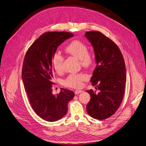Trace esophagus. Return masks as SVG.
Wrapping results in <instances>:
<instances>
[{
  "mask_svg": "<svg viewBox=\"0 0 146 146\" xmlns=\"http://www.w3.org/2000/svg\"><path fill=\"white\" fill-rule=\"evenodd\" d=\"M82 91H83L82 90H76V91H74V92H75V94H78L79 93H80V92H82Z\"/></svg>",
  "mask_w": 146,
  "mask_h": 146,
  "instance_id": "obj_1",
  "label": "esophagus"
}]
</instances>
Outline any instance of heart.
Wrapping results in <instances>:
<instances>
[{
    "instance_id": "obj_1",
    "label": "heart",
    "mask_w": 146,
    "mask_h": 146,
    "mask_svg": "<svg viewBox=\"0 0 146 146\" xmlns=\"http://www.w3.org/2000/svg\"><path fill=\"white\" fill-rule=\"evenodd\" d=\"M66 52L70 55L80 59L83 67L90 68L95 63L94 55L88 52V45L84 42L77 40L72 41L65 48ZM63 57L59 53H55L52 57V64L57 73L63 70ZM88 76L84 73L69 74L63 81V85L70 88H79L83 85V82L87 80Z\"/></svg>"
}]
</instances>
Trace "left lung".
<instances>
[{
	"label": "left lung",
	"mask_w": 146,
	"mask_h": 146,
	"mask_svg": "<svg viewBox=\"0 0 146 146\" xmlns=\"http://www.w3.org/2000/svg\"><path fill=\"white\" fill-rule=\"evenodd\" d=\"M85 36L94 48L97 62L91 82L100 90L87 91L91 98L87 105L88 115L104 120L113 115L120 106L125 93L126 67L117 45L100 31H87Z\"/></svg>",
	"instance_id": "1"
}]
</instances>
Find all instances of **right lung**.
<instances>
[{
  "mask_svg": "<svg viewBox=\"0 0 146 146\" xmlns=\"http://www.w3.org/2000/svg\"><path fill=\"white\" fill-rule=\"evenodd\" d=\"M72 33L65 31L45 33L26 52L22 69V78L30 104L35 113L49 122H55L68 112V104L74 96L72 91L62 88L59 94H52L54 68L52 57L58 47Z\"/></svg>",
  "mask_w": 146,
  "mask_h": 146,
  "instance_id": "add662e5",
  "label": "right lung"
}]
</instances>
